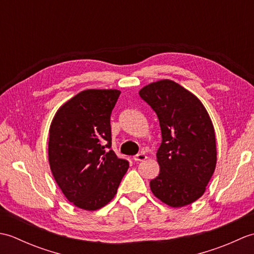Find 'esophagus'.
<instances>
[{"label": "esophagus", "mask_w": 254, "mask_h": 254, "mask_svg": "<svg viewBox=\"0 0 254 254\" xmlns=\"http://www.w3.org/2000/svg\"><path fill=\"white\" fill-rule=\"evenodd\" d=\"M147 158V156L145 155L144 153H139V154H137V155H135L133 157V159L135 160V161H143V160H145Z\"/></svg>", "instance_id": "34e87169"}]
</instances>
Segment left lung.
<instances>
[{
  "label": "left lung",
  "instance_id": "1",
  "mask_svg": "<svg viewBox=\"0 0 254 254\" xmlns=\"http://www.w3.org/2000/svg\"><path fill=\"white\" fill-rule=\"evenodd\" d=\"M158 117L159 175L150 180L154 195L171 207L201 197L217 161L216 137L207 110L195 95L170 79L150 83L138 91Z\"/></svg>",
  "mask_w": 254,
  "mask_h": 254
}]
</instances>
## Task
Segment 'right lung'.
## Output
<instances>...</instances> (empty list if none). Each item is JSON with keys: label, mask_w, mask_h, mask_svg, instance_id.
<instances>
[{"label": "right lung", "mask_w": 254, "mask_h": 254, "mask_svg": "<svg viewBox=\"0 0 254 254\" xmlns=\"http://www.w3.org/2000/svg\"><path fill=\"white\" fill-rule=\"evenodd\" d=\"M121 91L86 89L63 104L49 128L48 156L55 180L69 202L96 210L115 197L128 168L111 147L110 116Z\"/></svg>", "instance_id": "right-lung-1"}]
</instances>
